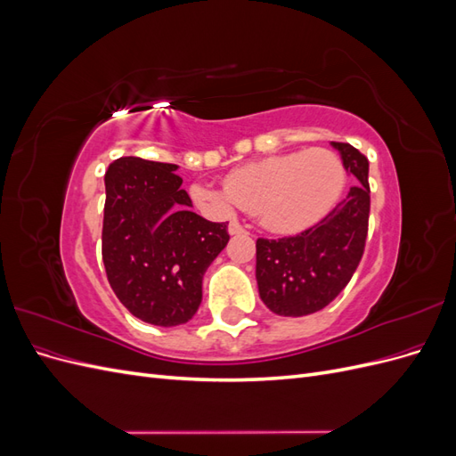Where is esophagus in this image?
<instances>
[{"instance_id": "34e87169", "label": "esophagus", "mask_w": 456, "mask_h": 456, "mask_svg": "<svg viewBox=\"0 0 456 456\" xmlns=\"http://www.w3.org/2000/svg\"><path fill=\"white\" fill-rule=\"evenodd\" d=\"M243 226L240 223H236V220H232V223L228 224V233L230 236H238V233H243Z\"/></svg>"}]
</instances>
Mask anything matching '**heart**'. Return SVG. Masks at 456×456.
<instances>
[{
    "instance_id": "heart-1",
    "label": "heart",
    "mask_w": 456,
    "mask_h": 456,
    "mask_svg": "<svg viewBox=\"0 0 456 456\" xmlns=\"http://www.w3.org/2000/svg\"><path fill=\"white\" fill-rule=\"evenodd\" d=\"M344 184L346 169L335 151L310 148L245 163L226 176V190L194 183L190 196L211 215L228 216L238 205L265 228L291 233L333 209Z\"/></svg>"
}]
</instances>
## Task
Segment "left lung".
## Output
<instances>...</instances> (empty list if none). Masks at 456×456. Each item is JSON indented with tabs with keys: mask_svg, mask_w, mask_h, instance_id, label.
I'll list each match as a JSON object with an SVG mask.
<instances>
[{
	"mask_svg": "<svg viewBox=\"0 0 456 456\" xmlns=\"http://www.w3.org/2000/svg\"><path fill=\"white\" fill-rule=\"evenodd\" d=\"M355 181L322 223L298 236L256 240V285L278 315L300 317L325 308L360 265L369 223V161L346 142H330Z\"/></svg>",
	"mask_w": 456,
	"mask_h": 456,
	"instance_id": "obj_1",
	"label": "left lung"
}]
</instances>
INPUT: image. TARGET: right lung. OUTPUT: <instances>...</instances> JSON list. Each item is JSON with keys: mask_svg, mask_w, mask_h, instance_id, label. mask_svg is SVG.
Instances as JSON below:
<instances>
[{"mask_svg": "<svg viewBox=\"0 0 456 456\" xmlns=\"http://www.w3.org/2000/svg\"><path fill=\"white\" fill-rule=\"evenodd\" d=\"M176 169L119 158L104 175L102 262L110 287L134 317L159 327L194 317L203 273L230 240L226 223L191 211Z\"/></svg>", "mask_w": 456, "mask_h": 456, "instance_id": "right-lung-1", "label": "right lung"}]
</instances>
